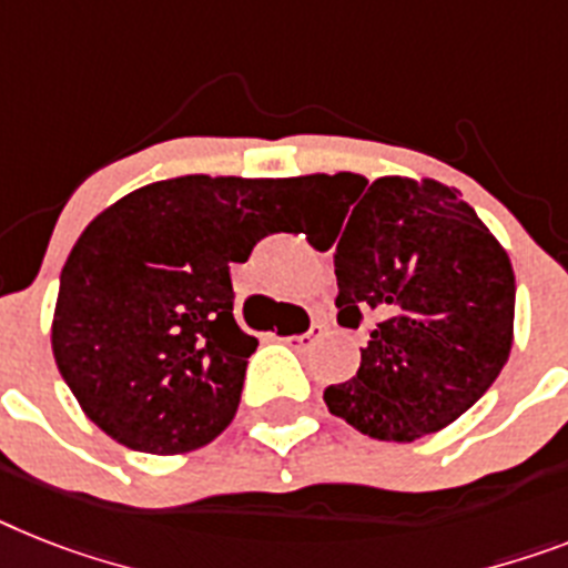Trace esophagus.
Here are the masks:
<instances>
[{"label":"esophagus","mask_w":568,"mask_h":568,"mask_svg":"<svg viewBox=\"0 0 568 568\" xmlns=\"http://www.w3.org/2000/svg\"><path fill=\"white\" fill-rule=\"evenodd\" d=\"M322 334H325V325H322V322H313V325L307 327L304 334L287 336V339H284V342H287L290 348H295V351H307L313 345V342L322 339Z\"/></svg>","instance_id":"esophagus-1"}]
</instances>
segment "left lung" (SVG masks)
Instances as JSON below:
<instances>
[{"instance_id":"8db88e82","label":"left lung","mask_w":568,"mask_h":568,"mask_svg":"<svg viewBox=\"0 0 568 568\" xmlns=\"http://www.w3.org/2000/svg\"><path fill=\"white\" fill-rule=\"evenodd\" d=\"M295 189L342 205L339 325L374 318L357 377L325 388L327 409L377 442L406 444L453 424L508 363L517 293L508 252L435 180L368 185L357 173H313Z\"/></svg>"}]
</instances>
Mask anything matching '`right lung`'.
<instances>
[{
	"label": "right lung",
	"instance_id": "obj_1",
	"mask_svg": "<svg viewBox=\"0 0 568 568\" xmlns=\"http://www.w3.org/2000/svg\"><path fill=\"white\" fill-rule=\"evenodd\" d=\"M295 180L176 176L101 211L60 273L51 351L110 438L173 456L232 424L257 339L229 264L275 232Z\"/></svg>",
	"mask_w": 568,
	"mask_h": 568
}]
</instances>
